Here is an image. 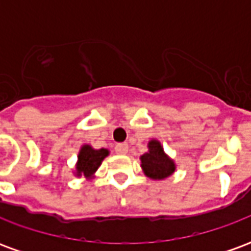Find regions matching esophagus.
<instances>
[{
	"label": "esophagus",
	"mask_w": 251,
	"mask_h": 251,
	"mask_svg": "<svg viewBox=\"0 0 251 251\" xmlns=\"http://www.w3.org/2000/svg\"><path fill=\"white\" fill-rule=\"evenodd\" d=\"M127 149H129V147H127V144H117L115 145V152L118 153V154H126L127 153Z\"/></svg>",
	"instance_id": "34e87169"
}]
</instances>
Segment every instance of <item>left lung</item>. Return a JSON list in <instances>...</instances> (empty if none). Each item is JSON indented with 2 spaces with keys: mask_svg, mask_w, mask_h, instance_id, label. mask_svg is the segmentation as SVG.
Masks as SVG:
<instances>
[{
  "mask_svg": "<svg viewBox=\"0 0 251 251\" xmlns=\"http://www.w3.org/2000/svg\"><path fill=\"white\" fill-rule=\"evenodd\" d=\"M140 160L145 176L152 180L167 179L176 171L175 161L164 152L163 145L157 140L148 142V152L144 153Z\"/></svg>",
  "mask_w": 251,
  "mask_h": 251,
  "instance_id": "left-lung-1",
  "label": "left lung"
}]
</instances>
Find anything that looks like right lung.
I'll use <instances>...</instances> for the list:
<instances>
[{"label":"right lung","mask_w":251,"mask_h":251,"mask_svg":"<svg viewBox=\"0 0 251 251\" xmlns=\"http://www.w3.org/2000/svg\"><path fill=\"white\" fill-rule=\"evenodd\" d=\"M109 149H94L91 145L84 144L79 151L77 161L75 165V176L77 177H86L87 180L94 179L97 169L100 167V164L104 158L109 156Z\"/></svg>","instance_id":"add662e5"}]
</instances>
